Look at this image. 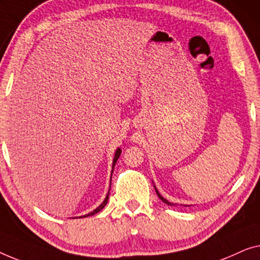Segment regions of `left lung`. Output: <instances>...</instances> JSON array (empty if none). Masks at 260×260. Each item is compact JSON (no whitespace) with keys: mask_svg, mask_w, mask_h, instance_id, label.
I'll list each match as a JSON object with an SVG mask.
<instances>
[{"mask_svg":"<svg viewBox=\"0 0 260 260\" xmlns=\"http://www.w3.org/2000/svg\"><path fill=\"white\" fill-rule=\"evenodd\" d=\"M155 191H156V188H155ZM156 194H158V197H159V198H160V199H161V200H162V202H164V203H165V204H167V205H170V206H172V205H173V204H172V203H170V202H168V200H166V199H164V198H162V197L159 194V192H158V191H156Z\"/></svg>","mask_w":260,"mask_h":260,"instance_id":"1","label":"left lung"}]
</instances>
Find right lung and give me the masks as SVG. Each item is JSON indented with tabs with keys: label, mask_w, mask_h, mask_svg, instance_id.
<instances>
[{
	"label": "right lung",
	"mask_w": 260,
	"mask_h": 260,
	"mask_svg": "<svg viewBox=\"0 0 260 260\" xmlns=\"http://www.w3.org/2000/svg\"><path fill=\"white\" fill-rule=\"evenodd\" d=\"M120 154H121V149L120 148H118L116 149V152H115V155H114V160H113V168H114V166H115V164H116V160L119 159V156H120ZM112 173H113V171H112ZM109 194V193H108ZM107 200H108V196L106 197V199L104 200V203H102L100 206H99L98 208H95V210L93 211V212H90V213H88V214H86V215H83V217H88V215H93V214H95V213H98L99 211H101L102 208L105 207V205L107 204Z\"/></svg>",
	"instance_id": "obj_1"
}]
</instances>
